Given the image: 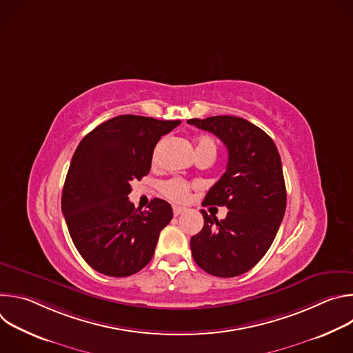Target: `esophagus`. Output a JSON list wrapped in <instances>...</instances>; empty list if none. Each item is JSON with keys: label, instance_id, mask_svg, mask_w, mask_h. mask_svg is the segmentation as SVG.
<instances>
[{"label": "esophagus", "instance_id": "34e87169", "mask_svg": "<svg viewBox=\"0 0 353 353\" xmlns=\"http://www.w3.org/2000/svg\"><path fill=\"white\" fill-rule=\"evenodd\" d=\"M185 211V208H183V207H173V214H174V216H179L180 214H183Z\"/></svg>", "mask_w": 353, "mask_h": 353}]
</instances>
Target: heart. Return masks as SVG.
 <instances>
[{
  "instance_id": "1",
  "label": "heart",
  "mask_w": 353,
  "mask_h": 353,
  "mask_svg": "<svg viewBox=\"0 0 353 353\" xmlns=\"http://www.w3.org/2000/svg\"><path fill=\"white\" fill-rule=\"evenodd\" d=\"M166 145H168V138L163 137L154 146V150H152V163L154 165H159L162 162V157H163ZM195 149H196V155L208 152L215 157L216 150H218V145H216L215 139L211 137H201L196 139ZM161 190L169 199L176 201V203H184V201H187V198L190 195V185L180 179H172V180L162 183Z\"/></svg>"
}]
</instances>
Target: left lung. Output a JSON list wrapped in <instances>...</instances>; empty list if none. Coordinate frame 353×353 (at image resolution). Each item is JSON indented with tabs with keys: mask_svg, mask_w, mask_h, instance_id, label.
<instances>
[{
	"mask_svg": "<svg viewBox=\"0 0 353 353\" xmlns=\"http://www.w3.org/2000/svg\"><path fill=\"white\" fill-rule=\"evenodd\" d=\"M187 123L216 135L229 152L226 172L203 203L229 211L218 221L201 210L203 230L190 240L194 261L214 276H239L265 256L285 215L279 152L268 134L240 117L215 116Z\"/></svg>",
	"mask_w": 353,
	"mask_h": 353,
	"instance_id": "1",
	"label": "left lung"
}]
</instances>
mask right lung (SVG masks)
I'll return each mask as SVG.
<instances>
[{"label":"right lung","mask_w":353,"mask_h":353,"mask_svg":"<svg viewBox=\"0 0 353 353\" xmlns=\"http://www.w3.org/2000/svg\"><path fill=\"white\" fill-rule=\"evenodd\" d=\"M180 123L117 116L79 142L65 177L61 210L78 253L97 272L130 276L152 259L173 210L165 199L154 198L141 211L128 194L131 181L149 173L157 142Z\"/></svg>","instance_id":"obj_1"}]
</instances>
